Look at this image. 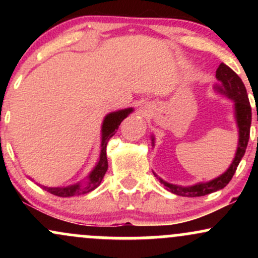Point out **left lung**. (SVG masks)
<instances>
[{"mask_svg": "<svg viewBox=\"0 0 258 258\" xmlns=\"http://www.w3.org/2000/svg\"><path fill=\"white\" fill-rule=\"evenodd\" d=\"M216 79L218 80V84H216L215 90L220 92L221 94L228 97L234 102V110H235V120L236 125L239 128V142L238 148H236L235 156L228 167V170L224 173H222L217 178L210 180V182L205 183H197V184L190 186H180L176 184H171V183L165 182L158 177L160 183H162L168 191L171 193L180 195V197H204V195L211 194L214 191L220 190V189L224 188L230 179L233 178L234 173H235L236 167H238L239 162L241 161L242 156H244L245 150H246L248 138H250V126H251V105L248 102L247 92L245 88V85L242 84L241 79L236 75L235 73L227 67L226 64L221 63L218 69L216 70ZM257 121H258V114H257ZM153 144H154V137H152Z\"/></svg>", "mask_w": 258, "mask_h": 258, "instance_id": "8db88e82", "label": "left lung"}]
</instances>
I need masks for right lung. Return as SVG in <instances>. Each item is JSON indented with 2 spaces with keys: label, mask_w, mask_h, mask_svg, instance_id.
<instances>
[{
  "label": "right lung",
  "mask_w": 258,
  "mask_h": 258,
  "mask_svg": "<svg viewBox=\"0 0 258 258\" xmlns=\"http://www.w3.org/2000/svg\"><path fill=\"white\" fill-rule=\"evenodd\" d=\"M133 111L132 108L122 109V110H117L110 112L104 117L102 125V144H100V155L97 165L94 166L91 173L88 174L87 180L85 183H76V184L68 185V186H43L44 190L49 191L53 195H57L60 198H69L74 195L86 194L90 191L94 190L100 184L103 177L108 170V159H106V144H108L109 139L115 135L116 130L119 128L120 123L122 122L123 119H126L130 114Z\"/></svg>",
  "instance_id": "add662e5"
}]
</instances>
